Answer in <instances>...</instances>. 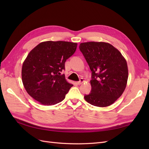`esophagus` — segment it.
<instances>
[{"instance_id": "1", "label": "esophagus", "mask_w": 149, "mask_h": 149, "mask_svg": "<svg viewBox=\"0 0 149 149\" xmlns=\"http://www.w3.org/2000/svg\"><path fill=\"white\" fill-rule=\"evenodd\" d=\"M84 82V79L83 78H81L80 80H79V81H78L77 83H78V84H81Z\"/></svg>"}]
</instances>
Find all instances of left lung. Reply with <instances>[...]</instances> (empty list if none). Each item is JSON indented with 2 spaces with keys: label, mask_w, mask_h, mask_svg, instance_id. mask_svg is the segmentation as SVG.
I'll list each match as a JSON object with an SVG mask.
<instances>
[{
  "label": "left lung",
  "mask_w": 149,
  "mask_h": 149,
  "mask_svg": "<svg viewBox=\"0 0 149 149\" xmlns=\"http://www.w3.org/2000/svg\"><path fill=\"white\" fill-rule=\"evenodd\" d=\"M79 49L92 71L91 91L84 96V100L97 107L112 104L123 94L127 85V61L109 43H81Z\"/></svg>",
  "instance_id": "8db88e82"
}]
</instances>
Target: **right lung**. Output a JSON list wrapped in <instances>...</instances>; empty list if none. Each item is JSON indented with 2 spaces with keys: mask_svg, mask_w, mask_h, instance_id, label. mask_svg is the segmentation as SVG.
I'll return each instance as SVG.
<instances>
[{
  "mask_svg": "<svg viewBox=\"0 0 149 149\" xmlns=\"http://www.w3.org/2000/svg\"><path fill=\"white\" fill-rule=\"evenodd\" d=\"M77 43L47 41L33 48L24 60L22 79L26 91L45 106L62 101L73 84L60 72L77 48Z\"/></svg>",
  "mask_w": 149,
  "mask_h": 149,
  "instance_id": "obj_1",
  "label": "right lung"
}]
</instances>
